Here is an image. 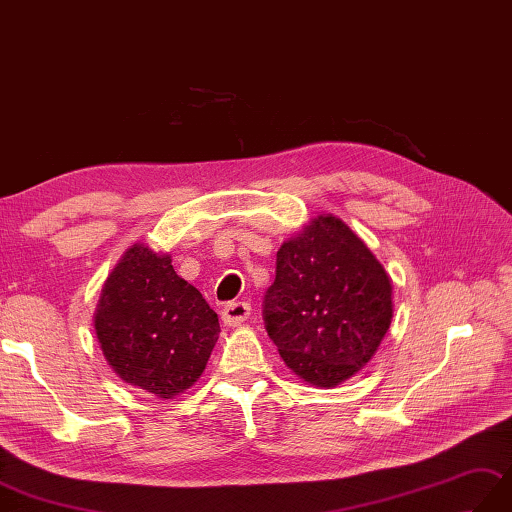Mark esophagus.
<instances>
[{"label": "esophagus", "mask_w": 512, "mask_h": 512, "mask_svg": "<svg viewBox=\"0 0 512 512\" xmlns=\"http://www.w3.org/2000/svg\"><path fill=\"white\" fill-rule=\"evenodd\" d=\"M248 316H251V305L246 301H231L222 307V320L229 327L242 325Z\"/></svg>", "instance_id": "esophagus-1"}]
</instances>
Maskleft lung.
Instances as JSON below:
<instances>
[{"mask_svg": "<svg viewBox=\"0 0 512 512\" xmlns=\"http://www.w3.org/2000/svg\"><path fill=\"white\" fill-rule=\"evenodd\" d=\"M392 318L384 266L347 224L318 216L277 253L264 325L305 382L336 386L373 358Z\"/></svg>", "mask_w": 512, "mask_h": 512, "instance_id": "8db88e82", "label": "left lung"}]
</instances>
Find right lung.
Returning <instances> with one entry per match:
<instances>
[{"label":"right lung","instance_id":"right-lung-1","mask_svg":"<svg viewBox=\"0 0 512 512\" xmlns=\"http://www.w3.org/2000/svg\"><path fill=\"white\" fill-rule=\"evenodd\" d=\"M104 358L126 384L172 399L202 375L220 334L218 314L170 255L128 248L95 312Z\"/></svg>","mask_w":512,"mask_h":512}]
</instances>
